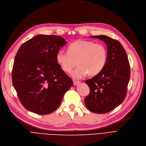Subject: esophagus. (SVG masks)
Returning a JSON list of instances; mask_svg holds the SVG:
<instances>
[{
	"instance_id": "1",
	"label": "esophagus",
	"mask_w": 146,
	"mask_h": 146,
	"mask_svg": "<svg viewBox=\"0 0 146 146\" xmlns=\"http://www.w3.org/2000/svg\"><path fill=\"white\" fill-rule=\"evenodd\" d=\"M80 83V81H74V86H77Z\"/></svg>"
}]
</instances>
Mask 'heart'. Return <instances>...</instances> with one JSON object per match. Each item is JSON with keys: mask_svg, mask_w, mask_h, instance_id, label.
I'll use <instances>...</instances> for the list:
<instances>
[{"mask_svg": "<svg viewBox=\"0 0 146 146\" xmlns=\"http://www.w3.org/2000/svg\"><path fill=\"white\" fill-rule=\"evenodd\" d=\"M107 50L101 44H95L88 40H78L69 46L68 52L58 51L56 62L64 72L70 73L76 66L71 75L75 79H80L88 74L94 76L100 73L106 65Z\"/></svg>", "mask_w": 146, "mask_h": 146, "instance_id": "1", "label": "heart"}]
</instances>
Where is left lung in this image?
I'll return each mask as SVG.
<instances>
[{
	"label": "left lung",
	"mask_w": 146,
	"mask_h": 146,
	"mask_svg": "<svg viewBox=\"0 0 146 146\" xmlns=\"http://www.w3.org/2000/svg\"><path fill=\"white\" fill-rule=\"evenodd\" d=\"M107 46V60L102 71L86 83L90 88L84 103L90 111L108 113L124 101L130 79V65L123 46L118 40L106 35L90 36Z\"/></svg>",
	"instance_id": "left-lung-1"
}]
</instances>
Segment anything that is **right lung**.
Segmentation results:
<instances>
[{
	"label": "right lung",
	"instance_id": "right-lung-1",
	"mask_svg": "<svg viewBox=\"0 0 146 146\" xmlns=\"http://www.w3.org/2000/svg\"><path fill=\"white\" fill-rule=\"evenodd\" d=\"M67 42L57 35H39L17 51L12 80L19 100L27 110L45 115L59 107L73 85L56 62V54Z\"/></svg>",
	"mask_w": 146,
	"mask_h": 146
}]
</instances>
